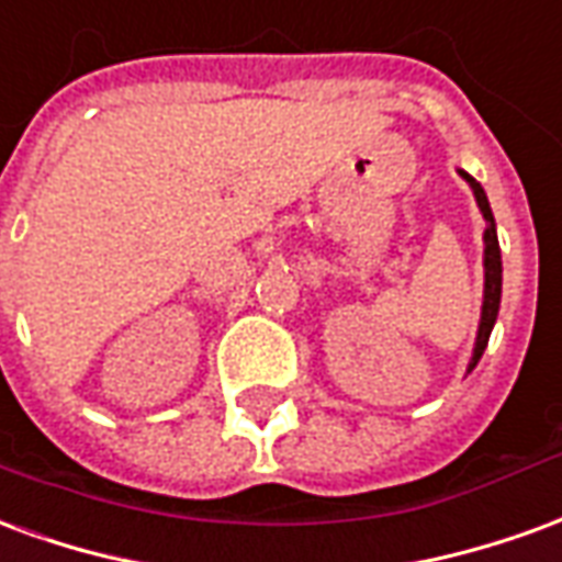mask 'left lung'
<instances>
[{
  "instance_id": "left-lung-1",
  "label": "left lung",
  "mask_w": 562,
  "mask_h": 562,
  "mask_svg": "<svg viewBox=\"0 0 562 562\" xmlns=\"http://www.w3.org/2000/svg\"><path fill=\"white\" fill-rule=\"evenodd\" d=\"M463 173V180L472 186V192H475V201H479V207L484 213V222H487V228H484V304H482V325H479V337H475V352H472L470 370L479 364V358H482L484 346L491 340V330H494L496 313H499V292H503V261H499V240H496V222L494 213H491V204H487V195H484V189L475 180H472L470 173Z\"/></svg>"
}]
</instances>
